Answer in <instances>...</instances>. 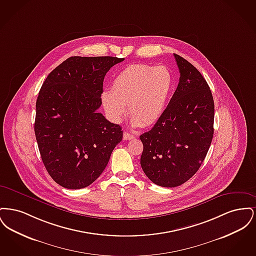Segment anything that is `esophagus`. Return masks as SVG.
Returning <instances> with one entry per match:
<instances>
[{
    "label": "esophagus",
    "mask_w": 256,
    "mask_h": 256,
    "mask_svg": "<svg viewBox=\"0 0 256 256\" xmlns=\"http://www.w3.org/2000/svg\"><path fill=\"white\" fill-rule=\"evenodd\" d=\"M122 137H124V140H132V139H134V134H130V132H124Z\"/></svg>",
    "instance_id": "1"
}]
</instances>
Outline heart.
<instances>
[{
    "instance_id": "1",
    "label": "heart",
    "mask_w": 256,
    "mask_h": 256,
    "mask_svg": "<svg viewBox=\"0 0 256 256\" xmlns=\"http://www.w3.org/2000/svg\"><path fill=\"white\" fill-rule=\"evenodd\" d=\"M172 86L174 78L167 67L134 64L115 76L111 92L102 94V104L112 122L122 121L128 106L134 126H148L163 115Z\"/></svg>"
}]
</instances>
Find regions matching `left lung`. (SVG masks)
Segmentation results:
<instances>
[{"label": "left lung", "instance_id": "obj_1", "mask_svg": "<svg viewBox=\"0 0 256 256\" xmlns=\"http://www.w3.org/2000/svg\"><path fill=\"white\" fill-rule=\"evenodd\" d=\"M180 82L163 115L140 136L141 167L152 182L176 187L190 180L202 164L214 134V100L195 66L174 54Z\"/></svg>", "mask_w": 256, "mask_h": 256}]
</instances>
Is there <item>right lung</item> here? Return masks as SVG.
<instances>
[{"label":"right lung","mask_w":256,"mask_h":256,"mask_svg":"<svg viewBox=\"0 0 256 256\" xmlns=\"http://www.w3.org/2000/svg\"><path fill=\"white\" fill-rule=\"evenodd\" d=\"M124 58L72 56L54 69L39 91L34 132L50 178L82 189L106 169L122 139V128L98 112L104 78Z\"/></svg>","instance_id":"add662e5"}]
</instances>
